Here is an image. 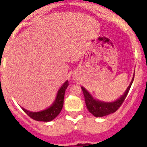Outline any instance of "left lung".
<instances>
[{"label": "left lung", "instance_id": "obj_1", "mask_svg": "<svg viewBox=\"0 0 147 147\" xmlns=\"http://www.w3.org/2000/svg\"><path fill=\"white\" fill-rule=\"evenodd\" d=\"M134 77H135V73L133 74V79L130 82V85L127 88V89L125 90V91L124 92L123 94L114 102H102V101L99 100L95 99L91 96V93L87 91L84 87L81 86L84 96L86 107L88 110L89 111V112L91 113L94 117H105V116H107L108 114L115 112L120 107L122 103L123 102L124 100L126 98L129 90H130L132 84H133Z\"/></svg>", "mask_w": 147, "mask_h": 147}]
</instances>
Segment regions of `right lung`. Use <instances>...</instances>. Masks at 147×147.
Segmentation results:
<instances>
[{
    "instance_id": "add662e5",
    "label": "right lung",
    "mask_w": 147,
    "mask_h": 147,
    "mask_svg": "<svg viewBox=\"0 0 147 147\" xmlns=\"http://www.w3.org/2000/svg\"><path fill=\"white\" fill-rule=\"evenodd\" d=\"M68 85V81L67 80L58 91L56 99L54 102L51 105V106H49V107L44 110L40 111V112H30V111L24 109V107H22V109L24 111V112L26 113L27 115H28L30 118L35 121L45 122L51 121L59 115L62 109L63 105L65 92Z\"/></svg>"
}]
</instances>
